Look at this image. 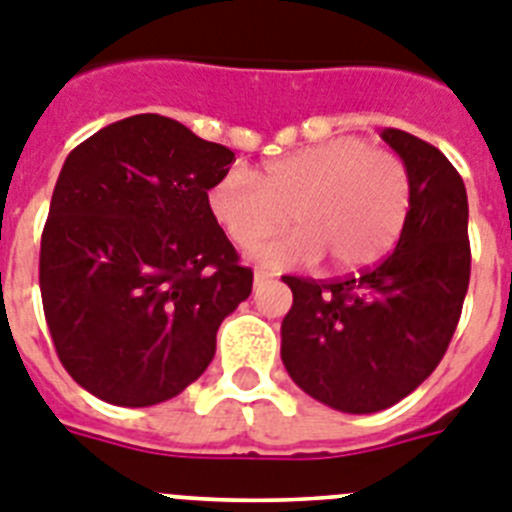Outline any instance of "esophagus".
<instances>
[{"label":"esophagus","mask_w":512,"mask_h":512,"mask_svg":"<svg viewBox=\"0 0 512 512\" xmlns=\"http://www.w3.org/2000/svg\"><path fill=\"white\" fill-rule=\"evenodd\" d=\"M268 273H263V270H255V289H257V286H263V283L265 281H268Z\"/></svg>","instance_id":"esophagus-1"}]
</instances>
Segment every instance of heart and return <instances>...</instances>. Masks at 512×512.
Listing matches in <instances>:
<instances>
[{
    "label": "heart",
    "mask_w": 512,
    "mask_h": 512,
    "mask_svg": "<svg viewBox=\"0 0 512 512\" xmlns=\"http://www.w3.org/2000/svg\"><path fill=\"white\" fill-rule=\"evenodd\" d=\"M409 210V166L359 137L294 150L249 174L234 169L208 190L210 218L236 247L263 242L289 216L294 231L249 252L265 268L322 255L341 270L375 263L401 236Z\"/></svg>",
    "instance_id": "1"
}]
</instances>
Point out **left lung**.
Segmentation results:
<instances>
[{
	"label": "left lung",
	"mask_w": 512,
	"mask_h": 512,
	"mask_svg": "<svg viewBox=\"0 0 512 512\" xmlns=\"http://www.w3.org/2000/svg\"><path fill=\"white\" fill-rule=\"evenodd\" d=\"M380 137L411 174V210L393 255L338 281L283 276L294 294L281 325L283 367L343 414L388 409L435 372L471 276L461 174L409 132L388 127Z\"/></svg>",
	"instance_id": "obj_1"
}]
</instances>
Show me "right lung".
Here are the masks:
<instances>
[{"mask_svg": "<svg viewBox=\"0 0 512 512\" xmlns=\"http://www.w3.org/2000/svg\"><path fill=\"white\" fill-rule=\"evenodd\" d=\"M234 153L184 124L137 114L72 150L41 236V299L59 362L114 406H156L216 356L252 291L208 213Z\"/></svg>", "mask_w": 512, "mask_h": 512, "instance_id": "add662e5", "label": "right lung"}]
</instances>
